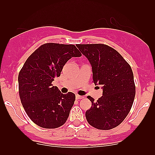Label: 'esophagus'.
<instances>
[{
  "instance_id": "obj_1",
  "label": "esophagus",
  "mask_w": 155,
  "mask_h": 155,
  "mask_svg": "<svg viewBox=\"0 0 155 155\" xmlns=\"http://www.w3.org/2000/svg\"><path fill=\"white\" fill-rule=\"evenodd\" d=\"M76 100H81V99H83L84 97L80 96V95H79V94H76Z\"/></svg>"
}]
</instances>
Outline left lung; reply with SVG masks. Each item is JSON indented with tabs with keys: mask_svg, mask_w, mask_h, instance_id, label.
Here are the masks:
<instances>
[{
	"mask_svg": "<svg viewBox=\"0 0 155 155\" xmlns=\"http://www.w3.org/2000/svg\"><path fill=\"white\" fill-rule=\"evenodd\" d=\"M92 67L93 82L101 85L103 96L94 100L85 117L90 125L99 130L118 126L130 111L136 94L134 73L129 64L113 48L102 44H77Z\"/></svg>",
	"mask_w": 155,
	"mask_h": 155,
	"instance_id": "left-lung-1",
	"label": "left lung"
}]
</instances>
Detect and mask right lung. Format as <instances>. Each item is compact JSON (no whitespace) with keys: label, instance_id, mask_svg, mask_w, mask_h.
I'll return each instance as SVG.
<instances>
[{"label":"right lung","instance_id":"right-lung-1","mask_svg":"<svg viewBox=\"0 0 155 155\" xmlns=\"http://www.w3.org/2000/svg\"><path fill=\"white\" fill-rule=\"evenodd\" d=\"M74 45L43 44L28 58L18 73V92L21 104L31 121L47 129L62 126L68 120L76 95L64 94L51 82L61 76L72 57H80Z\"/></svg>","mask_w":155,"mask_h":155}]
</instances>
